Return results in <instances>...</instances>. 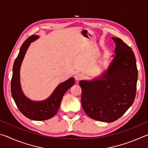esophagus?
Returning a JSON list of instances; mask_svg holds the SVG:
<instances>
[{
    "label": "esophagus",
    "mask_w": 148,
    "mask_h": 148,
    "mask_svg": "<svg viewBox=\"0 0 148 148\" xmlns=\"http://www.w3.org/2000/svg\"><path fill=\"white\" fill-rule=\"evenodd\" d=\"M84 74H82V73H79V72H77L76 74H75V79L76 80V81H79V80H81L82 79L84 78Z\"/></svg>",
    "instance_id": "34e87169"
}]
</instances>
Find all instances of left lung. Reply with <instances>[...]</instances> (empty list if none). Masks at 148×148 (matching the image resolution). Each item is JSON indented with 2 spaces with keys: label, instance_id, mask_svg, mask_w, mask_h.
<instances>
[{
  "label": "left lung",
  "instance_id": "obj_1",
  "mask_svg": "<svg viewBox=\"0 0 148 148\" xmlns=\"http://www.w3.org/2000/svg\"><path fill=\"white\" fill-rule=\"evenodd\" d=\"M116 43L114 59L102 76L91 82L82 80V106L91 118L111 123L129 108L136 97L138 70L132 49L121 39Z\"/></svg>",
  "mask_w": 148,
  "mask_h": 148
}]
</instances>
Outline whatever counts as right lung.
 Masks as SVG:
<instances>
[{"label": "right lung", "mask_w": 148, "mask_h": 148, "mask_svg": "<svg viewBox=\"0 0 148 148\" xmlns=\"http://www.w3.org/2000/svg\"><path fill=\"white\" fill-rule=\"evenodd\" d=\"M38 38V36H29L20 48L19 53L14 61L13 74L11 80L12 96L22 114L27 118L36 121H44L54 116L58 111L63 95L70 87L74 84V78L71 77L60 84L48 99L43 101H32L23 95L19 82V70L22 61L31 42Z\"/></svg>", "instance_id": "1"}]
</instances>
